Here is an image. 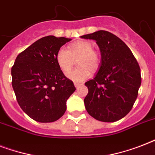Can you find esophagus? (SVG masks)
<instances>
[{"mask_svg":"<svg viewBox=\"0 0 155 155\" xmlns=\"http://www.w3.org/2000/svg\"><path fill=\"white\" fill-rule=\"evenodd\" d=\"M74 84H75V87H76V88H78L80 86H81V84H79V83H75Z\"/></svg>","mask_w":155,"mask_h":155,"instance_id":"obj_1","label":"esophagus"}]
</instances>
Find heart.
<instances>
[{
    "instance_id": "b5f03b06",
    "label": "heart",
    "mask_w": 155,
    "mask_h": 155,
    "mask_svg": "<svg viewBox=\"0 0 155 155\" xmlns=\"http://www.w3.org/2000/svg\"><path fill=\"white\" fill-rule=\"evenodd\" d=\"M77 58L79 68L68 72L71 69L74 60ZM57 65L63 73L67 74L68 79L74 82L80 83L90 77L91 72L99 68L101 65V54L93 50L92 43L87 41H78L68 46V51L61 48L55 55Z\"/></svg>"
}]
</instances>
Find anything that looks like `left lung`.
I'll list each match as a JSON object with an SVG mask.
<instances>
[{
	"instance_id": "1",
	"label": "left lung",
	"mask_w": 155,
	"mask_h": 155,
	"mask_svg": "<svg viewBox=\"0 0 155 155\" xmlns=\"http://www.w3.org/2000/svg\"><path fill=\"white\" fill-rule=\"evenodd\" d=\"M96 40L101 53V65L94 79L85 83L88 92L86 110L104 122H114L132 109L142 77L137 59L122 40L105 30L81 36Z\"/></svg>"
}]
</instances>
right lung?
<instances>
[{"label": "right lung", "instance_id": "right-lung-1", "mask_svg": "<svg viewBox=\"0 0 155 155\" xmlns=\"http://www.w3.org/2000/svg\"><path fill=\"white\" fill-rule=\"evenodd\" d=\"M71 38L52 35L40 38L21 52L12 67V86L21 108L33 120L53 122L64 114L75 91L59 69L56 53Z\"/></svg>", "mask_w": 155, "mask_h": 155}]
</instances>
